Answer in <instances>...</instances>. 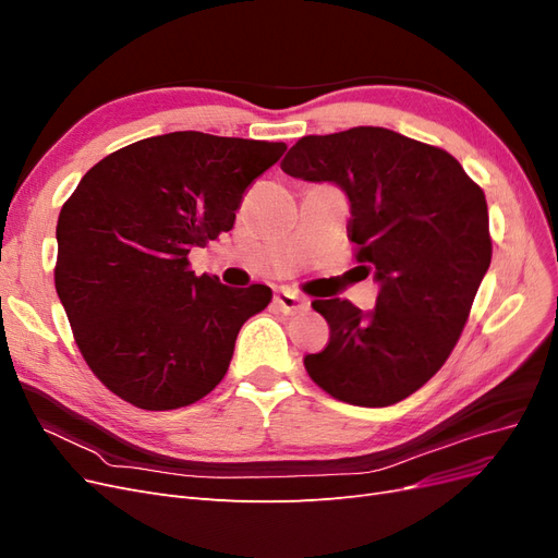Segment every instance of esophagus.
Returning <instances> with one entry per match:
<instances>
[{"instance_id":"esophagus-1","label":"esophagus","mask_w":558,"mask_h":558,"mask_svg":"<svg viewBox=\"0 0 558 558\" xmlns=\"http://www.w3.org/2000/svg\"><path fill=\"white\" fill-rule=\"evenodd\" d=\"M275 305L283 312V314H300L307 310V300L298 295L291 289H279L275 295Z\"/></svg>"}]
</instances>
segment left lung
<instances>
[{
	"mask_svg": "<svg viewBox=\"0 0 558 558\" xmlns=\"http://www.w3.org/2000/svg\"><path fill=\"white\" fill-rule=\"evenodd\" d=\"M281 170L344 191L356 260L379 283L369 312L312 302L330 342L305 356L310 377L349 404L400 402L445 365L492 265L482 189L447 150L373 125L302 137Z\"/></svg>",
	"mask_w": 558,
	"mask_h": 558,
	"instance_id": "left-lung-1",
	"label": "left lung"
}]
</instances>
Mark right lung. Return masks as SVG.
Returning <instances> with one entry per match:
<instances>
[{
  "mask_svg": "<svg viewBox=\"0 0 558 558\" xmlns=\"http://www.w3.org/2000/svg\"><path fill=\"white\" fill-rule=\"evenodd\" d=\"M283 142L170 132L99 160L58 218L56 291L95 377L134 408L179 410L228 373L240 328L272 291L195 277L193 246L232 230Z\"/></svg>",
  "mask_w": 558,
  "mask_h": 558,
  "instance_id": "right-lung-1",
  "label": "right lung"
}]
</instances>
